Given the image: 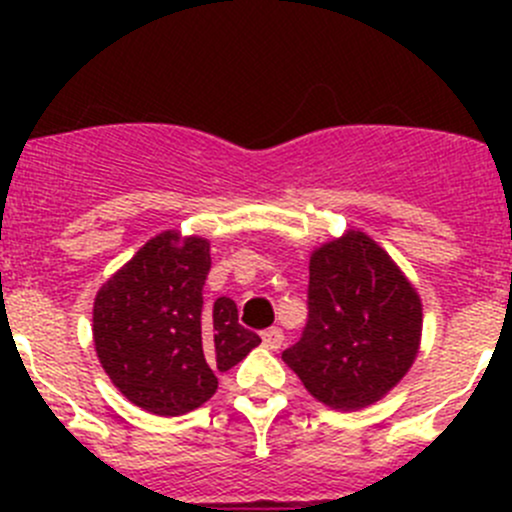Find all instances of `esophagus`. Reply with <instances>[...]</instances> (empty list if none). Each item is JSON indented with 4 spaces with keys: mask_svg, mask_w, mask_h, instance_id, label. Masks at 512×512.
<instances>
[{
    "mask_svg": "<svg viewBox=\"0 0 512 512\" xmlns=\"http://www.w3.org/2000/svg\"><path fill=\"white\" fill-rule=\"evenodd\" d=\"M285 344V334H282V329L272 327V329H265L262 332V347L270 349V352H277V349Z\"/></svg>",
    "mask_w": 512,
    "mask_h": 512,
    "instance_id": "esophagus-1",
    "label": "esophagus"
}]
</instances>
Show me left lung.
<instances>
[{
    "label": "left lung",
    "instance_id": "left-lung-1",
    "mask_svg": "<svg viewBox=\"0 0 512 512\" xmlns=\"http://www.w3.org/2000/svg\"><path fill=\"white\" fill-rule=\"evenodd\" d=\"M307 327L282 359L322 404L356 411L389 394L421 344V297L369 235H347L309 257Z\"/></svg>",
    "mask_w": 512,
    "mask_h": 512
}]
</instances>
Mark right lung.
<instances>
[{
    "label": "right lung",
    "mask_w": 512,
    "mask_h": 512,
    "mask_svg": "<svg viewBox=\"0 0 512 512\" xmlns=\"http://www.w3.org/2000/svg\"><path fill=\"white\" fill-rule=\"evenodd\" d=\"M210 242L165 230L96 294L94 344L108 379L156 416L203 406L227 371L262 342L237 322V304L203 299Z\"/></svg>",
    "instance_id": "obj_1"
}]
</instances>
